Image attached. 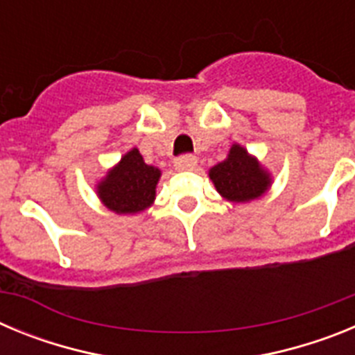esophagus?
I'll use <instances>...</instances> for the list:
<instances>
[{
    "instance_id": "1",
    "label": "esophagus",
    "mask_w": 355,
    "mask_h": 355,
    "mask_svg": "<svg viewBox=\"0 0 355 355\" xmlns=\"http://www.w3.org/2000/svg\"><path fill=\"white\" fill-rule=\"evenodd\" d=\"M174 165L178 171H192V168L197 165V158L192 155H184L181 156V158L175 159Z\"/></svg>"
}]
</instances>
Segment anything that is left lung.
I'll return each instance as SVG.
<instances>
[{"instance_id":"1","label":"left lung","mask_w":355,"mask_h":355,"mask_svg":"<svg viewBox=\"0 0 355 355\" xmlns=\"http://www.w3.org/2000/svg\"><path fill=\"white\" fill-rule=\"evenodd\" d=\"M209 180L216 192L231 202H249L258 199L270 188L272 175L245 147L233 144L224 162L209 168Z\"/></svg>"}]
</instances>
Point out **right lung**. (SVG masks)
<instances>
[{"mask_svg":"<svg viewBox=\"0 0 355 355\" xmlns=\"http://www.w3.org/2000/svg\"><path fill=\"white\" fill-rule=\"evenodd\" d=\"M162 171L144 162L137 147L128 150L96 187L103 205L119 215H133L155 202Z\"/></svg>","mask_w":355,"mask_h":355,"instance_id":"1","label":"right lung"}]
</instances>
